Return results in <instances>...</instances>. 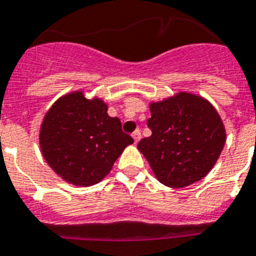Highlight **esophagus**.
I'll return each mask as SVG.
<instances>
[{"label": "esophagus", "mask_w": 256, "mask_h": 256, "mask_svg": "<svg viewBox=\"0 0 256 256\" xmlns=\"http://www.w3.org/2000/svg\"><path fill=\"white\" fill-rule=\"evenodd\" d=\"M132 139H134V142L138 143L139 139H140V136H142V135H140V130H135V132L132 134Z\"/></svg>", "instance_id": "esophagus-1"}]
</instances>
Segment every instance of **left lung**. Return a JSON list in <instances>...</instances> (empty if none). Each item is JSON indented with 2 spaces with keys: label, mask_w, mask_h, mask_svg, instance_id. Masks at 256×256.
Returning <instances> with one entry per match:
<instances>
[{
  "label": "left lung",
  "mask_w": 256,
  "mask_h": 256,
  "mask_svg": "<svg viewBox=\"0 0 256 256\" xmlns=\"http://www.w3.org/2000/svg\"><path fill=\"white\" fill-rule=\"evenodd\" d=\"M147 126L151 136L139 140L158 180L182 188L209 174L225 144L226 132L217 110L190 93L150 105Z\"/></svg>",
  "instance_id": "1"
}]
</instances>
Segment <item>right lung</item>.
<instances>
[{
    "instance_id": "1",
    "label": "right lung",
    "mask_w": 256,
    "mask_h": 256,
    "mask_svg": "<svg viewBox=\"0 0 256 256\" xmlns=\"http://www.w3.org/2000/svg\"><path fill=\"white\" fill-rule=\"evenodd\" d=\"M120 118L108 116L106 104L74 92L58 100L46 114L39 142L54 171L74 186L97 184L134 139L122 132Z\"/></svg>"
}]
</instances>
